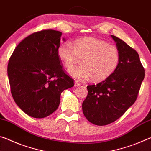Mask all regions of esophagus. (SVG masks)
<instances>
[{
	"mask_svg": "<svg viewBox=\"0 0 151 151\" xmlns=\"http://www.w3.org/2000/svg\"><path fill=\"white\" fill-rule=\"evenodd\" d=\"M75 87H79V86H81V83L77 81H75Z\"/></svg>",
	"mask_w": 151,
	"mask_h": 151,
	"instance_id": "obj_1",
	"label": "esophagus"
}]
</instances>
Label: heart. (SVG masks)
<instances>
[{
    "label": "heart",
    "mask_w": 151,
    "mask_h": 151,
    "mask_svg": "<svg viewBox=\"0 0 151 151\" xmlns=\"http://www.w3.org/2000/svg\"><path fill=\"white\" fill-rule=\"evenodd\" d=\"M57 53L68 68L82 58L81 65L68 71L71 76L79 81H87L91 77L95 81L106 79L116 70L119 60L116 47L93 37L76 40L74 45L64 43L58 47Z\"/></svg>",
    "instance_id": "heart-1"
}]
</instances>
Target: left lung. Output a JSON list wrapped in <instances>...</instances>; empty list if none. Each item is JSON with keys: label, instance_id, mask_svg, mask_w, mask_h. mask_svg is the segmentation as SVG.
Segmentation results:
<instances>
[{"label": "left lung", "instance_id": "left-lung-1", "mask_svg": "<svg viewBox=\"0 0 151 151\" xmlns=\"http://www.w3.org/2000/svg\"><path fill=\"white\" fill-rule=\"evenodd\" d=\"M111 36L119 52L118 65L106 80L87 86L88 94L82 105L85 118L97 126L114 122L132 106L145 75L137 52L123 40Z\"/></svg>", "mask_w": 151, "mask_h": 151}]
</instances>
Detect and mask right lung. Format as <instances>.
Instances as JSON below:
<instances>
[{"label": "right lung", "instance_id": "right-lung-1", "mask_svg": "<svg viewBox=\"0 0 151 151\" xmlns=\"http://www.w3.org/2000/svg\"><path fill=\"white\" fill-rule=\"evenodd\" d=\"M61 35L52 29L33 33L17 45L9 59L7 73L12 96L33 118L52 114L59 106L62 92L74 86L57 53Z\"/></svg>", "mask_w": 151, "mask_h": 151}]
</instances>
